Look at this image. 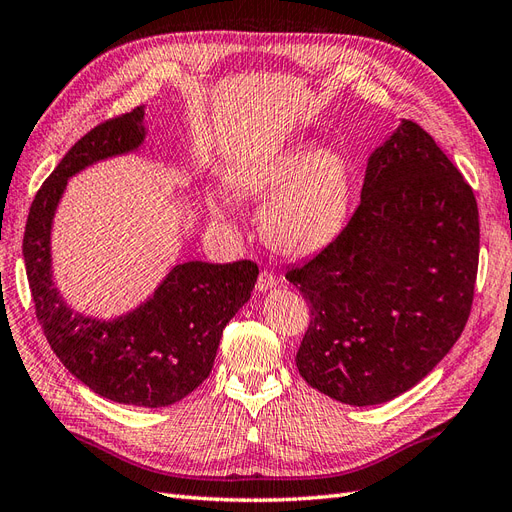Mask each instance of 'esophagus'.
Wrapping results in <instances>:
<instances>
[{"label": "esophagus", "instance_id": "obj_1", "mask_svg": "<svg viewBox=\"0 0 512 512\" xmlns=\"http://www.w3.org/2000/svg\"><path fill=\"white\" fill-rule=\"evenodd\" d=\"M277 286V277L271 271H260L258 280H256V290L258 292H267Z\"/></svg>", "mask_w": 512, "mask_h": 512}]
</instances>
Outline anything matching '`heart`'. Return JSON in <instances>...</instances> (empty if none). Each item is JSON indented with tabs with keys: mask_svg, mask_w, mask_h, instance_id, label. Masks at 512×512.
<instances>
[{
	"mask_svg": "<svg viewBox=\"0 0 512 512\" xmlns=\"http://www.w3.org/2000/svg\"><path fill=\"white\" fill-rule=\"evenodd\" d=\"M226 183L245 196H267L258 211L260 235L275 252L309 256L344 230L352 205V168L337 151L312 143L258 153L230 168ZM218 220L226 213L211 200Z\"/></svg>",
	"mask_w": 512,
	"mask_h": 512,
	"instance_id": "1",
	"label": "heart"
}]
</instances>
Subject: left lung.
Here are the masks:
<instances>
[{
    "label": "left lung",
    "instance_id": "8db88e82",
    "mask_svg": "<svg viewBox=\"0 0 512 512\" xmlns=\"http://www.w3.org/2000/svg\"><path fill=\"white\" fill-rule=\"evenodd\" d=\"M474 192L414 121L369 156L361 203L339 235L286 280L312 320L303 380L348 406L406 393L466 327L478 271Z\"/></svg>",
    "mask_w": 512,
    "mask_h": 512
}]
</instances>
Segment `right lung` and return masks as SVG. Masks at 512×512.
Listing matches in <instances>:
<instances>
[{
  "mask_svg": "<svg viewBox=\"0 0 512 512\" xmlns=\"http://www.w3.org/2000/svg\"><path fill=\"white\" fill-rule=\"evenodd\" d=\"M145 108L108 119L87 132L38 190L23 237V258L36 318L46 342L74 378L117 404H177L211 374L222 331L250 299L258 265L190 260L173 267L143 305L115 320L83 316L53 284L51 226L72 175L94 162L138 149Z\"/></svg>",
  "mask_w": 512,
  "mask_h": 512,
  "instance_id": "right-lung-1",
  "label": "right lung"
}]
</instances>
